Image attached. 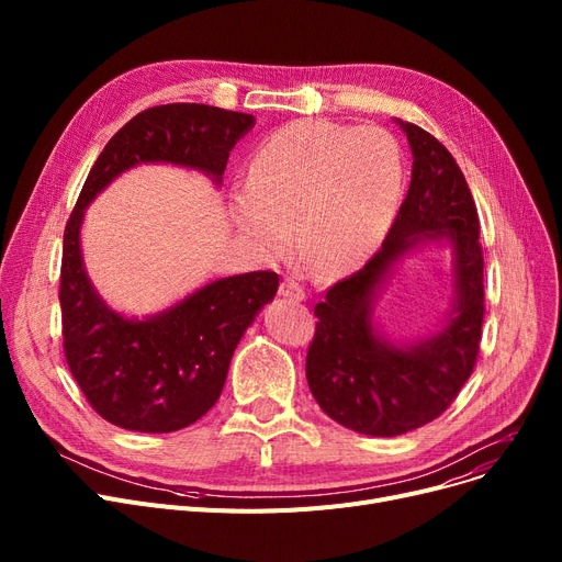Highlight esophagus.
Listing matches in <instances>:
<instances>
[{
  "mask_svg": "<svg viewBox=\"0 0 562 562\" xmlns=\"http://www.w3.org/2000/svg\"><path fill=\"white\" fill-rule=\"evenodd\" d=\"M280 296L291 301V303H303L305 301V291L293 278H284L282 284H280Z\"/></svg>",
  "mask_w": 562,
  "mask_h": 562,
  "instance_id": "34e87169",
  "label": "esophagus"
}]
</instances>
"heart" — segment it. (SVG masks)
<instances>
[{"label":"heart","mask_w":562,"mask_h":562,"mask_svg":"<svg viewBox=\"0 0 562 562\" xmlns=\"http://www.w3.org/2000/svg\"><path fill=\"white\" fill-rule=\"evenodd\" d=\"M396 138L380 127L293 121L263 138L248 184L234 189L232 216L269 257H286L301 236L316 276L356 271L385 241L403 198Z\"/></svg>","instance_id":"1"}]
</instances>
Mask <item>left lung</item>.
Wrapping results in <instances>:
<instances>
[{
  "label": "left lung",
  "instance_id": "obj_1",
  "mask_svg": "<svg viewBox=\"0 0 562 562\" xmlns=\"http://www.w3.org/2000/svg\"><path fill=\"white\" fill-rule=\"evenodd\" d=\"M412 150V180L382 248L314 307L307 385L330 419L362 435L396 437L445 412L474 371L483 326L479 212L451 153L422 127L396 121ZM426 245L452 250V310L419 340H392L374 303L395 266Z\"/></svg>",
  "mask_w": 562,
  "mask_h": 562
}]
</instances>
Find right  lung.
<instances>
[{"mask_svg": "<svg viewBox=\"0 0 562 562\" xmlns=\"http://www.w3.org/2000/svg\"><path fill=\"white\" fill-rule=\"evenodd\" d=\"M252 127L255 115L210 104L153 106L113 134L86 177L64 234V348L88 403L117 428L172 432L206 415L223 392L236 344L276 299L280 280L273 271L218 278L157 314L125 316L86 273V206L143 164L198 170L221 187L232 147Z\"/></svg>", "mask_w": 562, "mask_h": 562, "instance_id": "1", "label": "right lung"}]
</instances>
